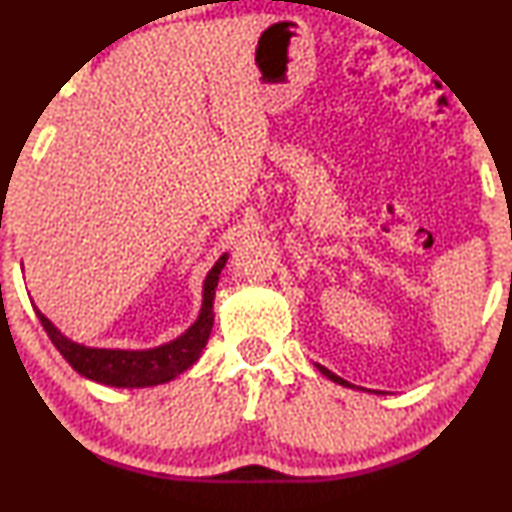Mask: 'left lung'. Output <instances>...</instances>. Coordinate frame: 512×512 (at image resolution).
I'll return each instance as SVG.
<instances>
[{
  "label": "left lung",
  "mask_w": 512,
  "mask_h": 512,
  "mask_svg": "<svg viewBox=\"0 0 512 512\" xmlns=\"http://www.w3.org/2000/svg\"><path fill=\"white\" fill-rule=\"evenodd\" d=\"M317 368L321 370V373H324V375L328 377V380L338 382V384H342V387H352V384H349L347 380H342V377H338V375H335V373H331V370H328V368H324V366H317Z\"/></svg>",
  "instance_id": "obj_1"
}]
</instances>
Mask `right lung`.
I'll use <instances>...</instances> for the list:
<instances>
[{
  "mask_svg": "<svg viewBox=\"0 0 512 512\" xmlns=\"http://www.w3.org/2000/svg\"><path fill=\"white\" fill-rule=\"evenodd\" d=\"M226 261L228 254H223L214 263V268L207 272L205 286H202V307L195 324L186 333H181L177 340L153 349H102L79 345V342L65 338L37 307L34 310H37V317L41 326L46 328L48 338L79 375L107 384V387H156V384L174 380L200 359L214 326V293Z\"/></svg>",
  "mask_w": 512,
  "mask_h": 512,
  "instance_id": "1",
  "label": "right lung"
}]
</instances>
